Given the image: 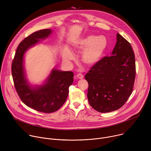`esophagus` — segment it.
<instances>
[{
    "instance_id": "esophagus-1",
    "label": "esophagus",
    "mask_w": 151,
    "mask_h": 151,
    "mask_svg": "<svg viewBox=\"0 0 151 151\" xmlns=\"http://www.w3.org/2000/svg\"><path fill=\"white\" fill-rule=\"evenodd\" d=\"M76 77H77V78H78V79H82V78H83V77H84L83 75L82 74H77Z\"/></svg>"
}]
</instances>
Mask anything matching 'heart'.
Listing matches in <instances>:
<instances>
[{"instance_id": "1", "label": "heart", "mask_w": 151, "mask_h": 151, "mask_svg": "<svg viewBox=\"0 0 151 151\" xmlns=\"http://www.w3.org/2000/svg\"><path fill=\"white\" fill-rule=\"evenodd\" d=\"M108 40L104 36L91 35L83 39L77 47L80 50H85L82 54V60L88 65H94L101 59L108 46ZM74 55L72 51L68 48L62 51V58L65 61L72 60Z\"/></svg>"}]
</instances>
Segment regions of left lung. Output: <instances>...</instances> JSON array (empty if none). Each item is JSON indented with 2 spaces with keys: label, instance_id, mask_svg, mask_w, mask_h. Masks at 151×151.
<instances>
[{
  "label": "left lung",
  "instance_id": "left-lung-1",
  "mask_svg": "<svg viewBox=\"0 0 151 151\" xmlns=\"http://www.w3.org/2000/svg\"><path fill=\"white\" fill-rule=\"evenodd\" d=\"M135 77V55L131 44L120 34L111 53L92 66L85 78L91 106L106 113L120 108L130 97Z\"/></svg>",
  "mask_w": 151,
  "mask_h": 151
}]
</instances>
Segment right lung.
Wrapping results in <instances>:
<instances>
[{"mask_svg": "<svg viewBox=\"0 0 151 151\" xmlns=\"http://www.w3.org/2000/svg\"><path fill=\"white\" fill-rule=\"evenodd\" d=\"M51 29H42L26 37L19 45L12 62L11 71L17 94L25 105L37 111L51 113L63 105L74 81L71 71H62L54 68L42 85H32L27 78L24 55L27 50L47 39Z\"/></svg>", "mask_w": 151, "mask_h": 151, "instance_id": "obj_1", "label": "right lung"}]
</instances>
